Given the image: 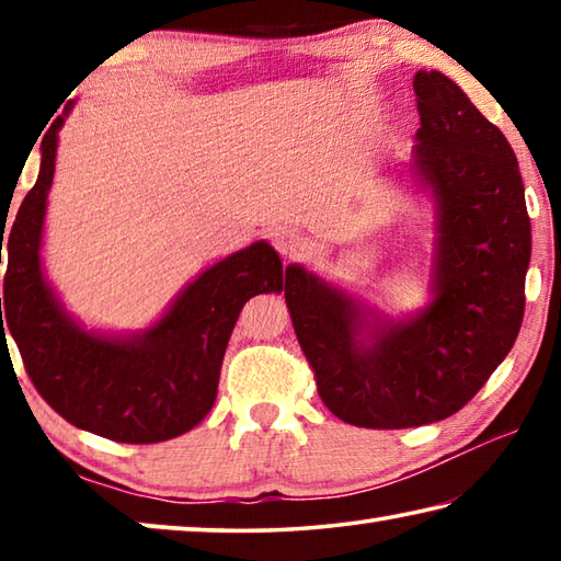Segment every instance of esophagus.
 <instances>
[{
	"label": "esophagus",
	"mask_w": 561,
	"mask_h": 561,
	"mask_svg": "<svg viewBox=\"0 0 561 561\" xmlns=\"http://www.w3.org/2000/svg\"><path fill=\"white\" fill-rule=\"evenodd\" d=\"M272 244L277 247V252L282 257H301L304 250H307V240H304V234H299L297 230H291V227H279V230L272 232Z\"/></svg>",
	"instance_id": "34e87169"
}]
</instances>
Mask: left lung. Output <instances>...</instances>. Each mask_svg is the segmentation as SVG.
Segmentation results:
<instances>
[{"label": "left lung", "instance_id": "8db88e82", "mask_svg": "<svg viewBox=\"0 0 561 561\" xmlns=\"http://www.w3.org/2000/svg\"><path fill=\"white\" fill-rule=\"evenodd\" d=\"M411 173L433 203L431 301L408 317L301 264L284 299L324 405L358 428L443 421L485 386L525 317L531 227L515 150L440 71L413 79Z\"/></svg>", "mask_w": 561, "mask_h": 561}]
</instances>
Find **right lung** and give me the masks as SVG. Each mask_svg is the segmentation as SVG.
<instances>
[{
    "label": "right lung",
    "mask_w": 561,
    "mask_h": 561,
    "mask_svg": "<svg viewBox=\"0 0 561 561\" xmlns=\"http://www.w3.org/2000/svg\"><path fill=\"white\" fill-rule=\"evenodd\" d=\"M71 108L73 101L44 136L39 178L7 237L0 334L4 341L8 329L36 391L76 428L116 443L178 438L210 413L227 341L244 301L282 291L287 274L274 247L260 240L197 274L144 331L106 334L79 324L42 267L56 146ZM2 242L4 232L0 264Z\"/></svg>",
    "instance_id": "obj_1"
}]
</instances>
